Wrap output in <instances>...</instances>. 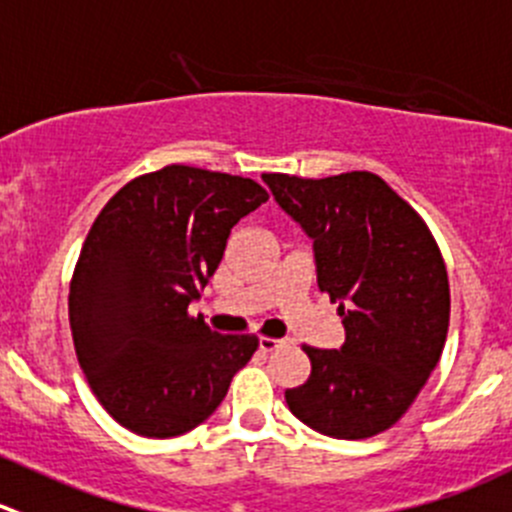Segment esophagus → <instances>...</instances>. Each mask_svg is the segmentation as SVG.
Here are the masks:
<instances>
[{
    "mask_svg": "<svg viewBox=\"0 0 512 512\" xmlns=\"http://www.w3.org/2000/svg\"><path fill=\"white\" fill-rule=\"evenodd\" d=\"M282 345H285V340H275V337H260V350L262 352L280 350Z\"/></svg>",
    "mask_w": 512,
    "mask_h": 512,
    "instance_id": "esophagus-1",
    "label": "esophagus"
}]
</instances>
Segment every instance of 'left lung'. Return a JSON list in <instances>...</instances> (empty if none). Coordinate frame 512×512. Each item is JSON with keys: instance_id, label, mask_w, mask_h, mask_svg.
<instances>
[{"instance_id": "obj_1", "label": "left lung", "mask_w": 512, "mask_h": 512, "mask_svg": "<svg viewBox=\"0 0 512 512\" xmlns=\"http://www.w3.org/2000/svg\"><path fill=\"white\" fill-rule=\"evenodd\" d=\"M262 180L312 240L317 287L345 327L340 350L302 347L312 370L285 390L287 408L330 438H372L403 418L440 360L450 322L443 255L423 217L372 172Z\"/></svg>"}]
</instances>
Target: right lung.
Masks as SVG:
<instances>
[{
    "instance_id": "obj_1",
    "label": "right lung",
    "mask_w": 512,
    "mask_h": 512,
    "mask_svg": "<svg viewBox=\"0 0 512 512\" xmlns=\"http://www.w3.org/2000/svg\"><path fill=\"white\" fill-rule=\"evenodd\" d=\"M262 202L255 180L170 165L127 182L94 220L69 285V325L94 398L130 433H190L257 350L255 335L212 332L187 307L232 227Z\"/></svg>"
}]
</instances>
